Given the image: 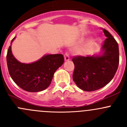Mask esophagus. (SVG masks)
Returning a JSON list of instances; mask_svg holds the SVG:
<instances>
[{
  "label": "esophagus",
  "mask_w": 127,
  "mask_h": 127,
  "mask_svg": "<svg viewBox=\"0 0 127 127\" xmlns=\"http://www.w3.org/2000/svg\"><path fill=\"white\" fill-rule=\"evenodd\" d=\"M64 60L65 61H68L70 59V56H69V54L68 52H66L64 55Z\"/></svg>",
  "instance_id": "34e87169"
}]
</instances>
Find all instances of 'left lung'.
I'll use <instances>...</instances> for the list:
<instances>
[{
  "label": "left lung",
  "mask_w": 127,
  "mask_h": 127,
  "mask_svg": "<svg viewBox=\"0 0 127 127\" xmlns=\"http://www.w3.org/2000/svg\"><path fill=\"white\" fill-rule=\"evenodd\" d=\"M106 39L103 45L101 56L73 57L74 71L73 80L79 88L87 92L103 88L114 77L119 63V50L117 41L105 29Z\"/></svg>",
  "instance_id": "1"
}]
</instances>
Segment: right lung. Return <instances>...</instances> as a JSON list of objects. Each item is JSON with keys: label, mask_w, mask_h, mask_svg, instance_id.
Segmentation results:
<instances>
[{"label": "right lung", "mask_w": 127, "mask_h": 127, "mask_svg": "<svg viewBox=\"0 0 127 127\" xmlns=\"http://www.w3.org/2000/svg\"><path fill=\"white\" fill-rule=\"evenodd\" d=\"M64 61L63 55L55 54L47 55L31 64L21 63L13 55L11 46L7 55V67L11 79L20 88L29 92L45 90L50 85L55 72Z\"/></svg>", "instance_id": "add662e5"}]
</instances>
